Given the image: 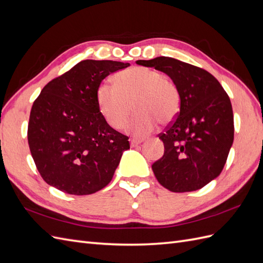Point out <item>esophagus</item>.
Masks as SVG:
<instances>
[{
  "instance_id": "obj_1",
  "label": "esophagus",
  "mask_w": 263,
  "mask_h": 263,
  "mask_svg": "<svg viewBox=\"0 0 263 263\" xmlns=\"http://www.w3.org/2000/svg\"><path fill=\"white\" fill-rule=\"evenodd\" d=\"M142 143V140H137V139H131V141H130V144H131V146L132 147H134V146H138L139 144H141Z\"/></svg>"
}]
</instances>
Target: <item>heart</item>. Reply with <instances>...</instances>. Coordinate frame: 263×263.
<instances>
[{"label":"heart","mask_w":263,"mask_h":263,"mask_svg":"<svg viewBox=\"0 0 263 263\" xmlns=\"http://www.w3.org/2000/svg\"><path fill=\"white\" fill-rule=\"evenodd\" d=\"M116 84L100 83L97 104L105 122L116 130L122 129L132 104L136 114L125 131L134 138L149 136L158 126L172 122L180 110L181 97L177 84L156 69L136 66L118 73Z\"/></svg>","instance_id":"heart-1"}]
</instances>
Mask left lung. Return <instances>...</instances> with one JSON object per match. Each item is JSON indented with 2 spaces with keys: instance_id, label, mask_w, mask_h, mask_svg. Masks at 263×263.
I'll use <instances>...</instances> for the list:
<instances>
[{
  "instance_id": "obj_1",
  "label": "left lung",
  "mask_w": 263,
  "mask_h": 263,
  "mask_svg": "<svg viewBox=\"0 0 263 263\" xmlns=\"http://www.w3.org/2000/svg\"><path fill=\"white\" fill-rule=\"evenodd\" d=\"M137 63L167 74L181 97L177 118L159 134L164 154L152 164L154 176L172 192L199 190L227 162L234 136L231 101L219 81L201 67L166 57Z\"/></svg>"
}]
</instances>
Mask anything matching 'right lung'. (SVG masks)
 <instances>
[{
  "instance_id": "1",
  "label": "right lung",
  "mask_w": 263,
  "mask_h": 263,
  "mask_svg": "<svg viewBox=\"0 0 263 263\" xmlns=\"http://www.w3.org/2000/svg\"><path fill=\"white\" fill-rule=\"evenodd\" d=\"M130 63L83 60L46 84L32 105L28 141L46 183L86 196L110 183L129 138L105 122L97 104L99 84Z\"/></svg>"
}]
</instances>
